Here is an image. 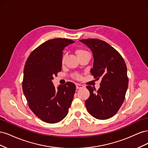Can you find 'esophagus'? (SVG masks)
<instances>
[{
	"label": "esophagus",
	"mask_w": 148,
	"mask_h": 148,
	"mask_svg": "<svg viewBox=\"0 0 148 148\" xmlns=\"http://www.w3.org/2000/svg\"><path fill=\"white\" fill-rule=\"evenodd\" d=\"M76 88H77V89H82V88H84V86L82 84L77 83V84H76Z\"/></svg>",
	"instance_id": "obj_1"
}]
</instances>
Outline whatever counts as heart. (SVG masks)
Instances as JSON below:
<instances>
[{"instance_id":"heart-1","label":"heart","mask_w":148,"mask_h":148,"mask_svg":"<svg viewBox=\"0 0 148 148\" xmlns=\"http://www.w3.org/2000/svg\"><path fill=\"white\" fill-rule=\"evenodd\" d=\"M76 53H77V54L78 56V57H79V56H84V55H89L90 56V53H89V52H88V51L84 50V49H78V50L77 51V52H76ZM65 56L63 57V58H62V62L64 61V59H65ZM76 77H77V78H81V77H80L79 75H77V76H76Z\"/></svg>"}]
</instances>
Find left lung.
Returning <instances> with one entry per match:
<instances>
[{
	"label": "left lung",
	"mask_w": 148,
	"mask_h": 148,
	"mask_svg": "<svg viewBox=\"0 0 148 148\" xmlns=\"http://www.w3.org/2000/svg\"><path fill=\"white\" fill-rule=\"evenodd\" d=\"M92 53L91 73L96 79L101 78L100 88H86L90 96L85 101L89 114L99 120L108 119L117 112L125 99L128 85L127 69L120 53L105 41L96 39L79 40Z\"/></svg>",
	"instance_id": "left-lung-1"
}]
</instances>
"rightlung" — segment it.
<instances>
[{
	"label": "right lung",
	"instance_id": "add662e5",
	"mask_svg": "<svg viewBox=\"0 0 148 148\" xmlns=\"http://www.w3.org/2000/svg\"><path fill=\"white\" fill-rule=\"evenodd\" d=\"M73 42L65 38L49 40L34 49L26 62L23 93L31 110L46 123H56L63 120L72 102L75 84L67 82L56 88L52 80L62 70L64 48Z\"/></svg>",
	"mask_w": 148,
	"mask_h": 148
}]
</instances>
